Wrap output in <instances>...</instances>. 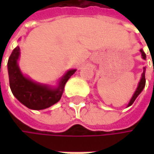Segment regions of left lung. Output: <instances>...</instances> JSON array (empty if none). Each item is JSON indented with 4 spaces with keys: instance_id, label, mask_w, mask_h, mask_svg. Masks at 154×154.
<instances>
[{
    "instance_id": "left-lung-1",
    "label": "left lung",
    "mask_w": 154,
    "mask_h": 154,
    "mask_svg": "<svg viewBox=\"0 0 154 154\" xmlns=\"http://www.w3.org/2000/svg\"><path fill=\"white\" fill-rule=\"evenodd\" d=\"M140 51H141V53H142L143 59V60H145V58H146L145 53L143 52V50H140ZM144 85H145V76H144V71H143V75H142V78H141V80H140V82H139L137 89V91L135 92V94H134V95H133L132 99L130 100V102H129V103H128V106H130V105H132V104H133V103L135 102V100L137 99V97L138 96L139 94H140V93L143 91V89L144 88Z\"/></svg>"
}]
</instances>
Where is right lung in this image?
I'll use <instances>...</instances> for the list:
<instances>
[{
	"instance_id": "right-lung-1",
	"label": "right lung",
	"mask_w": 154,
	"mask_h": 154,
	"mask_svg": "<svg viewBox=\"0 0 154 154\" xmlns=\"http://www.w3.org/2000/svg\"><path fill=\"white\" fill-rule=\"evenodd\" d=\"M19 47L13 50L8 60V71L10 86L16 98L25 106L31 109H44L58 103L62 95L65 84L75 72L71 69L61 78L57 88L51 89L49 86L33 82L25 77L17 66Z\"/></svg>"
}]
</instances>
